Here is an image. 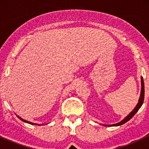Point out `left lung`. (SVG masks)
<instances>
[{
  "label": "left lung",
  "instance_id": "obj_1",
  "mask_svg": "<svg viewBox=\"0 0 149 149\" xmlns=\"http://www.w3.org/2000/svg\"><path fill=\"white\" fill-rule=\"evenodd\" d=\"M141 95H140V98H139V102H138V104H136V107L134 108V109H133V111H132L128 115L127 117L125 118L121 122L118 123H116V124H113V125H104V126H118V125H121L125 123L126 122H127L128 120H130L135 115V113H136V112L138 111V110L140 109V107H141V105L143 104V100H144V83H143V78L142 77H141Z\"/></svg>",
  "mask_w": 149,
  "mask_h": 149
}]
</instances>
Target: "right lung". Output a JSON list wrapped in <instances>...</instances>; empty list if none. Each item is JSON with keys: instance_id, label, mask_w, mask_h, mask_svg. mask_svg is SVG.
<instances>
[{"instance_id": "add662e5", "label": "right lung", "mask_w": 149, "mask_h": 149, "mask_svg": "<svg viewBox=\"0 0 149 149\" xmlns=\"http://www.w3.org/2000/svg\"><path fill=\"white\" fill-rule=\"evenodd\" d=\"M19 118L20 120H22V121H24V122H25V123H29V124H31V125H38V124H36V123H31V122H29V121H26V120H24V119H22V118H21L20 117H18Z\"/></svg>"}]
</instances>
